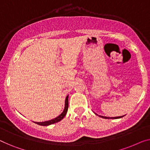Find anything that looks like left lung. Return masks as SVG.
I'll use <instances>...</instances> for the list:
<instances>
[{
    "label": "left lung",
    "instance_id": "8db88e82",
    "mask_svg": "<svg viewBox=\"0 0 150 150\" xmlns=\"http://www.w3.org/2000/svg\"><path fill=\"white\" fill-rule=\"evenodd\" d=\"M125 116V115H124ZM124 116H121V117H103V116H99L100 117H102L103 118H112V119H117V118H122Z\"/></svg>",
    "mask_w": 150,
    "mask_h": 150
}]
</instances>
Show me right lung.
I'll return each mask as SVG.
<instances>
[{
	"mask_svg": "<svg viewBox=\"0 0 150 150\" xmlns=\"http://www.w3.org/2000/svg\"><path fill=\"white\" fill-rule=\"evenodd\" d=\"M68 98H69V96L66 97L65 99V106H64V110L62 112L60 115L59 117H57V118H54V119H52L50 120H48V121H44V122H35V123H36L39 125H42V126H48V125H52L54 123H56V122H58L61 120L64 117V116L66 115L67 112L68 110V108H69V101H68Z\"/></svg>",
	"mask_w": 150,
	"mask_h": 150,
	"instance_id": "add662e5",
	"label": "right lung"
}]
</instances>
